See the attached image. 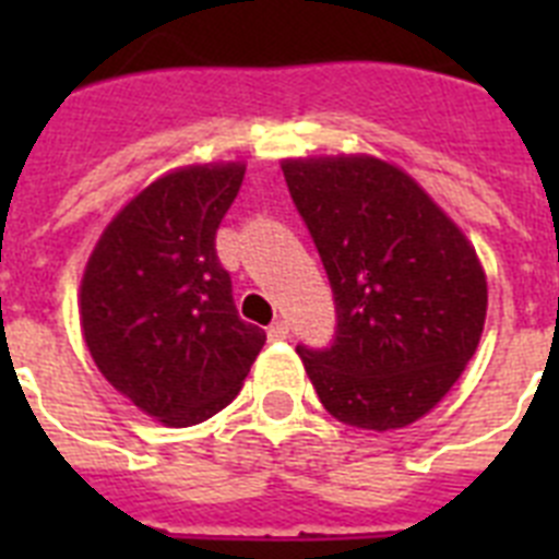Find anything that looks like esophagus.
I'll return each instance as SVG.
<instances>
[{"instance_id": "esophagus-1", "label": "esophagus", "mask_w": 559, "mask_h": 559, "mask_svg": "<svg viewBox=\"0 0 559 559\" xmlns=\"http://www.w3.org/2000/svg\"><path fill=\"white\" fill-rule=\"evenodd\" d=\"M269 338L271 341L288 338V322H283V319H276V322L269 328Z\"/></svg>"}]
</instances>
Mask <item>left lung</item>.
I'll list each match as a JSON object with an SVG mask.
<instances>
[{"instance_id":"1","label":"left lung","mask_w":559,"mask_h":559,"mask_svg":"<svg viewBox=\"0 0 559 559\" xmlns=\"http://www.w3.org/2000/svg\"><path fill=\"white\" fill-rule=\"evenodd\" d=\"M283 173L335 302L328 347H296L310 383L347 426H408L445 397L478 347L487 280L476 249L386 162L288 159Z\"/></svg>"}]
</instances>
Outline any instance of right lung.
<instances>
[{
  "mask_svg": "<svg viewBox=\"0 0 559 559\" xmlns=\"http://www.w3.org/2000/svg\"><path fill=\"white\" fill-rule=\"evenodd\" d=\"M243 165L167 173L106 226L81 283V324L97 369L167 426L229 406L265 333L237 316L215 235Z\"/></svg>",
  "mask_w": 559,
  "mask_h": 559,
  "instance_id": "1",
  "label": "right lung"
}]
</instances>
